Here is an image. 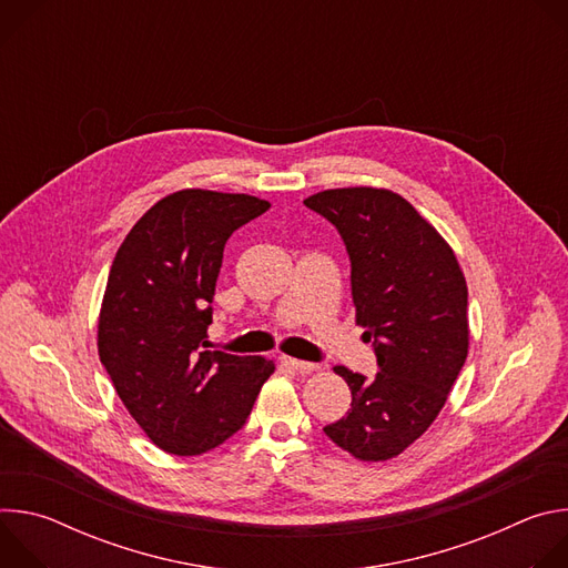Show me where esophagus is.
<instances>
[{"mask_svg":"<svg viewBox=\"0 0 568 568\" xmlns=\"http://www.w3.org/2000/svg\"><path fill=\"white\" fill-rule=\"evenodd\" d=\"M283 364L296 373H312L318 368V364H314V362H303V359H294V357H283Z\"/></svg>","mask_w":568,"mask_h":568,"instance_id":"1","label":"esophagus"}]
</instances>
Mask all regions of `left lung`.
I'll list each match as a JSON object with an SVG mask.
<instances>
[{
    "mask_svg": "<svg viewBox=\"0 0 568 568\" xmlns=\"http://www.w3.org/2000/svg\"><path fill=\"white\" fill-rule=\"evenodd\" d=\"M303 204L344 240L355 318L379 368L368 379L335 366L353 402L323 432L359 460H388L429 429L465 364V276L443 235L393 191L333 189Z\"/></svg>",
    "mask_w": 568,
    "mask_h": 568,
    "instance_id": "1",
    "label": "left lung"
}]
</instances>
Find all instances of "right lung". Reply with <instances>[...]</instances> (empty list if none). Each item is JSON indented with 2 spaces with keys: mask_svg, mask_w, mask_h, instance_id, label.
<instances>
[{
  "mask_svg": "<svg viewBox=\"0 0 568 568\" xmlns=\"http://www.w3.org/2000/svg\"><path fill=\"white\" fill-rule=\"evenodd\" d=\"M270 202L202 189L159 200L119 247L99 316V355L145 436L197 456L247 423L274 373L265 357L209 351L215 281L235 229Z\"/></svg>",
  "mask_w": 568,
  "mask_h": 568,
  "instance_id": "1",
  "label": "right lung"
}]
</instances>
